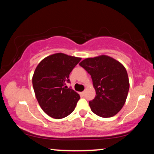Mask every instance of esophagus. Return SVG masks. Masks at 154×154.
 Segmentation results:
<instances>
[{"label":"esophagus","instance_id":"34e87169","mask_svg":"<svg viewBox=\"0 0 154 154\" xmlns=\"http://www.w3.org/2000/svg\"><path fill=\"white\" fill-rule=\"evenodd\" d=\"M79 94H80L81 96H84V95H85V91H83V92H81V93H79Z\"/></svg>","mask_w":154,"mask_h":154}]
</instances>
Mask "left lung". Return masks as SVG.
<instances>
[{"mask_svg":"<svg viewBox=\"0 0 154 154\" xmlns=\"http://www.w3.org/2000/svg\"><path fill=\"white\" fill-rule=\"evenodd\" d=\"M79 65L91 75L95 88L96 95L89 102L91 111L104 118L116 115L125 105L130 88L125 67L106 55L87 58Z\"/></svg>","mask_w":154,"mask_h":154,"instance_id":"8db88e82","label":"left lung"}]
</instances>
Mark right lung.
Masks as SVG:
<instances>
[{
    "instance_id": "obj_1",
    "label": "right lung",
    "mask_w": 154,
    "mask_h": 154,
    "mask_svg": "<svg viewBox=\"0 0 154 154\" xmlns=\"http://www.w3.org/2000/svg\"><path fill=\"white\" fill-rule=\"evenodd\" d=\"M81 58L57 53L38 63L32 76L37 100L43 111L54 119H62L75 110L80 97L65 86L69 76Z\"/></svg>"
}]
</instances>
